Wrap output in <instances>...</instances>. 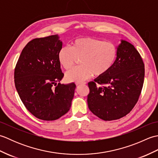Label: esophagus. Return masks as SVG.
Masks as SVG:
<instances>
[{
  "label": "esophagus",
  "mask_w": 158,
  "mask_h": 158,
  "mask_svg": "<svg viewBox=\"0 0 158 158\" xmlns=\"http://www.w3.org/2000/svg\"><path fill=\"white\" fill-rule=\"evenodd\" d=\"M82 84H85V83H78V82H77V83H76V85H82Z\"/></svg>",
  "instance_id": "1"
}]
</instances>
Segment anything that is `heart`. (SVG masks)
<instances>
[{
  "label": "heart",
  "instance_id": "1",
  "mask_svg": "<svg viewBox=\"0 0 158 158\" xmlns=\"http://www.w3.org/2000/svg\"><path fill=\"white\" fill-rule=\"evenodd\" d=\"M72 48L63 46L59 49L58 58L64 69L72 68L81 58V66L67 72L66 78L69 81L83 82L94 74L97 77L106 75L112 69L117 56V47L110 42L92 37L75 39Z\"/></svg>",
  "mask_w": 158,
  "mask_h": 158
}]
</instances>
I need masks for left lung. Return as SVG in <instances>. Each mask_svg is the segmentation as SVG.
<instances>
[{
	"label": "left lung",
	"mask_w": 158,
	"mask_h": 158,
	"mask_svg": "<svg viewBox=\"0 0 158 158\" xmlns=\"http://www.w3.org/2000/svg\"><path fill=\"white\" fill-rule=\"evenodd\" d=\"M117 56L106 75L88 83L89 109L105 121L120 119L138 101L145 77V65L135 46L121 40ZM96 83L102 86H97Z\"/></svg>",
	"instance_id": "8db88e82"
}]
</instances>
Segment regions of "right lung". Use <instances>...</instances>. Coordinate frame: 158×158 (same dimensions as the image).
<instances>
[{
	"label": "right lung",
	"mask_w": 158,
	"mask_h": 158,
	"mask_svg": "<svg viewBox=\"0 0 158 158\" xmlns=\"http://www.w3.org/2000/svg\"><path fill=\"white\" fill-rule=\"evenodd\" d=\"M62 47L58 35L33 39L23 49L15 69L20 99L33 115L42 120L58 119L71 106L76 85L60 83L64 77L58 58Z\"/></svg>",
	"instance_id": "add662e5"
}]
</instances>
